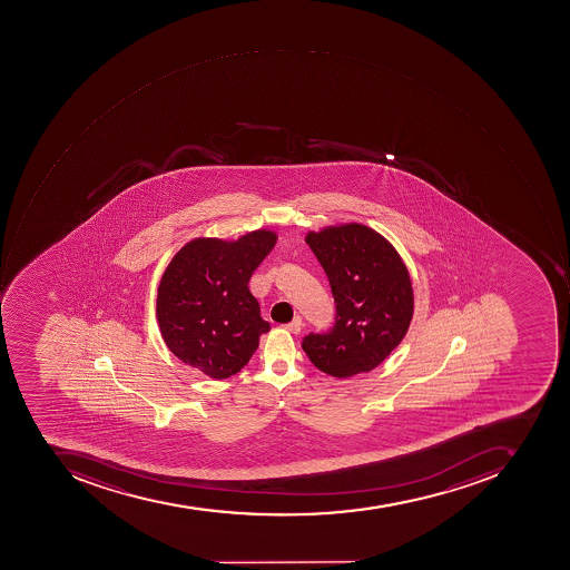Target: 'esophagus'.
Returning a JSON list of instances; mask_svg holds the SVG:
<instances>
[{"label": "esophagus", "instance_id": "34e87169", "mask_svg": "<svg viewBox=\"0 0 570 570\" xmlns=\"http://www.w3.org/2000/svg\"><path fill=\"white\" fill-rule=\"evenodd\" d=\"M286 327H287V330L291 331V333L298 334L299 331H302V327H303L302 317H299V315H296V317L293 318V321H291L289 324H287Z\"/></svg>", "mask_w": 570, "mask_h": 570}]
</instances>
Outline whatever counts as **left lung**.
Returning a JSON list of instances; mask_svg holds the SVG:
<instances>
[{"instance_id":"8db88e82","label":"left lung","mask_w":570,"mask_h":570,"mask_svg":"<svg viewBox=\"0 0 570 570\" xmlns=\"http://www.w3.org/2000/svg\"><path fill=\"white\" fill-rule=\"evenodd\" d=\"M305 240L330 279L336 317L327 333L305 336L302 348L330 376L370 373L399 346L413 318L407 267L392 244L365 225L308 232Z\"/></svg>"}]
</instances>
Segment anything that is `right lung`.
Instances as JSON below:
<instances>
[{
	"mask_svg": "<svg viewBox=\"0 0 570 570\" xmlns=\"http://www.w3.org/2000/svg\"><path fill=\"white\" fill-rule=\"evenodd\" d=\"M275 232H249L237 240L199 237L174 256L157 287L163 340L181 362L213 380L248 364L271 324L248 283L275 246Z\"/></svg>",
	"mask_w": 570,
	"mask_h": 570,
	"instance_id": "add662e5",
	"label": "right lung"
}]
</instances>
